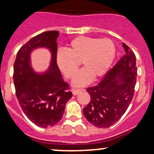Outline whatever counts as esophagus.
Returning a JSON list of instances; mask_svg holds the SVG:
<instances>
[{
    "instance_id": "esophagus-1",
    "label": "esophagus",
    "mask_w": 154,
    "mask_h": 154,
    "mask_svg": "<svg viewBox=\"0 0 154 154\" xmlns=\"http://www.w3.org/2000/svg\"><path fill=\"white\" fill-rule=\"evenodd\" d=\"M83 91V89H79V88H73L72 89V93L74 95H77L79 93H80Z\"/></svg>"
}]
</instances>
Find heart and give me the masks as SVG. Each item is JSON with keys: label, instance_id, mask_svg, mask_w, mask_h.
<instances>
[{"label": "heart", "instance_id": "b5f03b06", "mask_svg": "<svg viewBox=\"0 0 154 154\" xmlns=\"http://www.w3.org/2000/svg\"><path fill=\"white\" fill-rule=\"evenodd\" d=\"M116 45L109 38L78 36L71 40L65 51L57 54V63L68 79L75 74L78 63L84 68L77 73L73 80L76 86L87 84L92 77H102L110 68L116 57Z\"/></svg>", "mask_w": 154, "mask_h": 154}]
</instances>
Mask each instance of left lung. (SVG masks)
Masks as SVG:
<instances>
[{"mask_svg": "<svg viewBox=\"0 0 154 154\" xmlns=\"http://www.w3.org/2000/svg\"><path fill=\"white\" fill-rule=\"evenodd\" d=\"M122 45L125 55L98 84L86 89L91 100L83 109V115L89 123L98 128H106L118 122L134 94L137 76L136 56L127 45Z\"/></svg>", "mask_w": 154, "mask_h": 154, "instance_id": "obj_1", "label": "left lung"}]
</instances>
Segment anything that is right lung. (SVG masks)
Returning a JSON list of instances; mask_svg holds the SVG:
<instances>
[{
  "instance_id": "obj_1",
  "label": "right lung",
  "mask_w": 154,
  "mask_h": 154,
  "mask_svg": "<svg viewBox=\"0 0 154 154\" xmlns=\"http://www.w3.org/2000/svg\"><path fill=\"white\" fill-rule=\"evenodd\" d=\"M58 36V31L52 30L32 37L20 48L14 63L13 81L18 103L29 120L43 128L61 120L66 103L72 97L57 63ZM38 47H46L51 53V65L44 74L35 73L30 65L31 52Z\"/></svg>"
}]
</instances>
